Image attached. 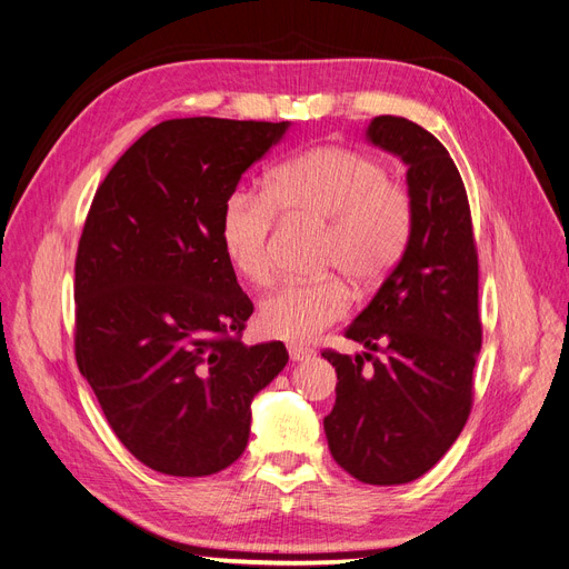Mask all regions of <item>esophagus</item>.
Here are the masks:
<instances>
[{"label":"esophagus","instance_id":"esophagus-1","mask_svg":"<svg viewBox=\"0 0 569 569\" xmlns=\"http://www.w3.org/2000/svg\"><path fill=\"white\" fill-rule=\"evenodd\" d=\"M288 355H290V359L292 361H307V359H311V352L309 347H302V345H288Z\"/></svg>","mask_w":569,"mask_h":569}]
</instances>
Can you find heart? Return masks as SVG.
<instances>
[{"mask_svg":"<svg viewBox=\"0 0 569 569\" xmlns=\"http://www.w3.org/2000/svg\"><path fill=\"white\" fill-rule=\"evenodd\" d=\"M273 210L288 219L326 224L323 269L355 286L382 281L405 258L413 231V198L388 168L342 146H319L279 164L264 196L233 191L219 214V243L231 269L252 286L273 273ZM350 309V290L338 277L288 281L260 302L258 328L267 338L307 342Z\"/></svg>","mask_w":569,"mask_h":569,"instance_id":"heart-1","label":"heart"}]
</instances>
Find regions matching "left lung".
<instances>
[{
  "label": "left lung",
  "instance_id": "1",
  "mask_svg": "<svg viewBox=\"0 0 569 569\" xmlns=\"http://www.w3.org/2000/svg\"><path fill=\"white\" fill-rule=\"evenodd\" d=\"M366 139L409 168L416 217L405 258L345 331L369 352L321 355L338 373L323 430L340 468L390 487L426 475L468 420L482 347L478 250L463 179L442 143L395 116L373 118Z\"/></svg>",
  "mask_w": 569,
  "mask_h": 569
}]
</instances>
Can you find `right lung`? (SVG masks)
<instances>
[{
  "instance_id": "right-lung-1",
  "label": "right lung",
  "mask_w": 569,
  "mask_h": 569,
  "mask_svg": "<svg viewBox=\"0 0 569 569\" xmlns=\"http://www.w3.org/2000/svg\"><path fill=\"white\" fill-rule=\"evenodd\" d=\"M290 122L164 120L113 164L76 260V357L143 466L206 478L246 451L252 399L288 363L243 345L252 302L219 243L241 174Z\"/></svg>"
}]
</instances>
